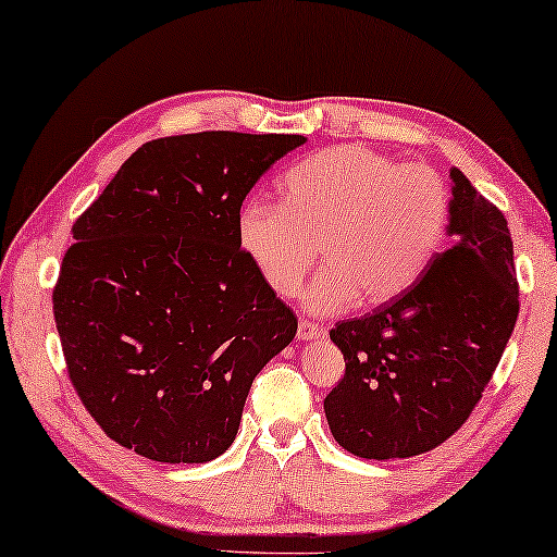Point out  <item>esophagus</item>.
Returning <instances> with one entry per match:
<instances>
[{
    "label": "esophagus",
    "mask_w": 557,
    "mask_h": 557,
    "mask_svg": "<svg viewBox=\"0 0 557 557\" xmlns=\"http://www.w3.org/2000/svg\"><path fill=\"white\" fill-rule=\"evenodd\" d=\"M325 338V327L311 323V321H300L298 323V341H318Z\"/></svg>",
    "instance_id": "34e87169"
}]
</instances>
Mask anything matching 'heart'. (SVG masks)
Wrapping results in <instances>:
<instances>
[{"mask_svg": "<svg viewBox=\"0 0 557 557\" xmlns=\"http://www.w3.org/2000/svg\"><path fill=\"white\" fill-rule=\"evenodd\" d=\"M281 205L249 197L236 212V239L278 296H294L315 261L325 267L300 304L335 315L387 304L430 267L449 226L446 180L426 165L358 143L308 154L278 185Z\"/></svg>", "mask_w": 557, "mask_h": 557, "instance_id": "heart-1", "label": "heart"}]
</instances>
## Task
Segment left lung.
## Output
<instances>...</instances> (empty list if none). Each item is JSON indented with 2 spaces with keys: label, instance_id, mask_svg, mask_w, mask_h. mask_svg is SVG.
<instances>
[{
  "label": "left lung",
  "instance_id": "1",
  "mask_svg": "<svg viewBox=\"0 0 557 557\" xmlns=\"http://www.w3.org/2000/svg\"><path fill=\"white\" fill-rule=\"evenodd\" d=\"M449 249L331 341L345 375L325 397L331 432L362 459H407L467 422L518 318L513 242L504 214L451 168Z\"/></svg>",
  "mask_w": 557,
  "mask_h": 557
}]
</instances>
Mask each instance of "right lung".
<instances>
[{
	"label": "right lung",
	"instance_id": "1",
	"mask_svg": "<svg viewBox=\"0 0 557 557\" xmlns=\"http://www.w3.org/2000/svg\"><path fill=\"white\" fill-rule=\"evenodd\" d=\"M304 135L145 143L73 224L53 288L69 377L108 436L145 459L230 449L246 395L298 321L236 239V212Z\"/></svg>",
	"mask_w": 557,
	"mask_h": 557
}]
</instances>
